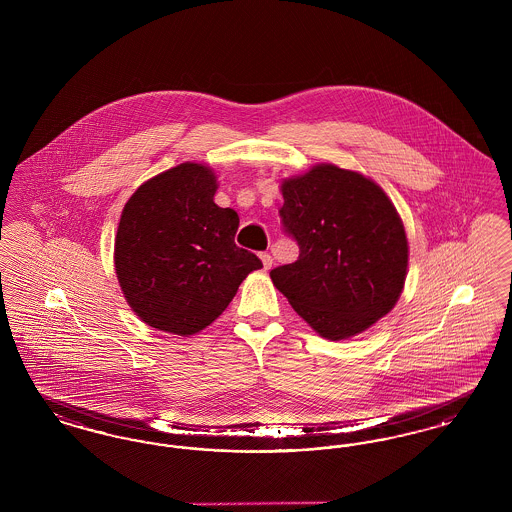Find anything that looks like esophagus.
I'll return each mask as SVG.
<instances>
[{"mask_svg": "<svg viewBox=\"0 0 512 512\" xmlns=\"http://www.w3.org/2000/svg\"><path fill=\"white\" fill-rule=\"evenodd\" d=\"M261 261H263V268H265V270L272 267V257H270L268 253H261Z\"/></svg>", "mask_w": 512, "mask_h": 512, "instance_id": "esophagus-1", "label": "esophagus"}]
</instances>
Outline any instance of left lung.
I'll use <instances>...</instances> for the list:
<instances>
[{
  "label": "left lung",
  "mask_w": 512,
  "mask_h": 512,
  "mask_svg": "<svg viewBox=\"0 0 512 512\" xmlns=\"http://www.w3.org/2000/svg\"><path fill=\"white\" fill-rule=\"evenodd\" d=\"M280 217L299 259L270 270L272 284L318 336L353 338L399 301L409 268L403 220L365 174L318 163L284 178Z\"/></svg>",
  "instance_id": "left-lung-1"
}]
</instances>
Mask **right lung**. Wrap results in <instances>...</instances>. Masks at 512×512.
<instances>
[{
	"mask_svg": "<svg viewBox=\"0 0 512 512\" xmlns=\"http://www.w3.org/2000/svg\"><path fill=\"white\" fill-rule=\"evenodd\" d=\"M217 188L209 165L186 161L146 180L122 209L115 272L128 307L151 328L194 336L263 268L234 244L240 217L215 203Z\"/></svg>",
	"mask_w": 512,
	"mask_h": 512,
	"instance_id": "add662e5",
	"label": "right lung"
}]
</instances>
